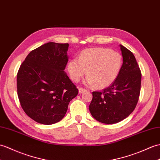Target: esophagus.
<instances>
[{"label":"esophagus","instance_id":"esophagus-1","mask_svg":"<svg viewBox=\"0 0 160 160\" xmlns=\"http://www.w3.org/2000/svg\"><path fill=\"white\" fill-rule=\"evenodd\" d=\"M78 90H79V93H82V92H84L85 91H86L84 88H81V87H80V88H78Z\"/></svg>","mask_w":160,"mask_h":160}]
</instances>
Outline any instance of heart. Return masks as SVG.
I'll return each instance as SVG.
<instances>
[{"label": "heart", "instance_id": "obj_1", "mask_svg": "<svg viewBox=\"0 0 160 160\" xmlns=\"http://www.w3.org/2000/svg\"><path fill=\"white\" fill-rule=\"evenodd\" d=\"M122 65V57L117 51L108 48H93L84 50L79 59H72L68 69L73 81L78 82L84 74L85 83L96 88L108 87L116 80Z\"/></svg>", "mask_w": 160, "mask_h": 160}]
</instances>
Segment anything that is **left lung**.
<instances>
[{"instance_id":"left-lung-1","label":"left lung","mask_w":160,"mask_h":160,"mask_svg":"<svg viewBox=\"0 0 160 160\" xmlns=\"http://www.w3.org/2000/svg\"><path fill=\"white\" fill-rule=\"evenodd\" d=\"M122 65L117 78L102 91L92 92L89 110L93 118L106 124L120 122L130 114L138 103L141 72L134 55L120 45Z\"/></svg>"}]
</instances>
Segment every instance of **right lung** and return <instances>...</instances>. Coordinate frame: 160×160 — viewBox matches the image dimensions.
Segmentation results:
<instances>
[{"mask_svg": "<svg viewBox=\"0 0 160 160\" xmlns=\"http://www.w3.org/2000/svg\"><path fill=\"white\" fill-rule=\"evenodd\" d=\"M68 43L49 42L32 50L17 74V91L24 112L39 123L51 125L65 117L78 89L64 69Z\"/></svg>", "mask_w": 160, "mask_h": 160, "instance_id": "add662e5", "label": "right lung"}]
</instances>
